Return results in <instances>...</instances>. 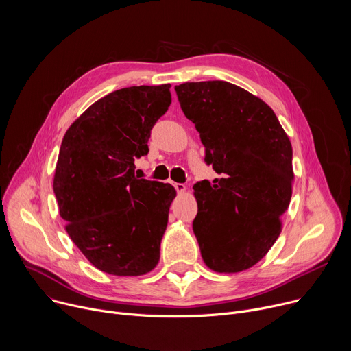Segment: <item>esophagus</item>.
I'll return each instance as SVG.
<instances>
[{"label":"esophagus","instance_id":"1","mask_svg":"<svg viewBox=\"0 0 351 351\" xmlns=\"http://www.w3.org/2000/svg\"><path fill=\"white\" fill-rule=\"evenodd\" d=\"M173 187L178 193H183L186 190V186L183 183H173Z\"/></svg>","mask_w":351,"mask_h":351}]
</instances>
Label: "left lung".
Instances as JSON below:
<instances>
[{
  "mask_svg": "<svg viewBox=\"0 0 351 351\" xmlns=\"http://www.w3.org/2000/svg\"><path fill=\"white\" fill-rule=\"evenodd\" d=\"M180 108L199 133L207 165L221 175L193 189V232L207 267L240 272L257 264L280 233L291 198V144L275 112L222 80L175 86Z\"/></svg>",
  "mask_w": 351,
  "mask_h": 351,
  "instance_id": "1",
  "label": "left lung"
}]
</instances>
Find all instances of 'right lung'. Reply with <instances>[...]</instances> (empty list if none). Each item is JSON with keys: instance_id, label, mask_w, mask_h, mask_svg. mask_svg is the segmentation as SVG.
<instances>
[{"instance_id": "right-lung-1", "label": "right lung", "mask_w": 351, "mask_h": 351, "mask_svg": "<svg viewBox=\"0 0 351 351\" xmlns=\"http://www.w3.org/2000/svg\"><path fill=\"white\" fill-rule=\"evenodd\" d=\"M171 84L132 86L88 107L66 130L54 194L66 232L98 269L118 276L152 271L176 194L169 183L140 179L134 160L171 106Z\"/></svg>"}]
</instances>
